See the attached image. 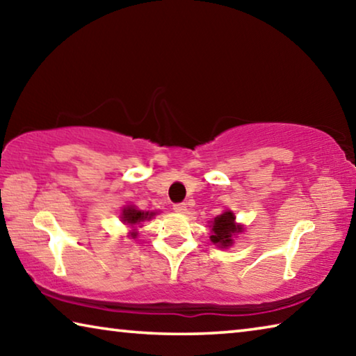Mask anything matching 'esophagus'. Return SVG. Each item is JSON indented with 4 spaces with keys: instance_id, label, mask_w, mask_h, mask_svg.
Returning a JSON list of instances; mask_svg holds the SVG:
<instances>
[{
    "instance_id": "esophagus-1",
    "label": "esophagus",
    "mask_w": 356,
    "mask_h": 356,
    "mask_svg": "<svg viewBox=\"0 0 356 356\" xmlns=\"http://www.w3.org/2000/svg\"><path fill=\"white\" fill-rule=\"evenodd\" d=\"M186 204L185 202H179V204H174V210H176V212H179V213H185L186 212Z\"/></svg>"
}]
</instances>
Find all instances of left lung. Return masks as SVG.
<instances>
[{
    "label": "left lung",
    "mask_w": 356,
    "mask_h": 356,
    "mask_svg": "<svg viewBox=\"0 0 356 356\" xmlns=\"http://www.w3.org/2000/svg\"><path fill=\"white\" fill-rule=\"evenodd\" d=\"M236 216H234L232 212H225L216 216L212 222V240L213 243H216L220 248H226V246L232 245V236H236L237 232L242 231V227L237 226L236 222Z\"/></svg>",
    "instance_id": "obj_1"
}]
</instances>
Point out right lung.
Instances as JSON below:
<instances>
[{"label":"right lung","instance_id":"obj_1","mask_svg":"<svg viewBox=\"0 0 356 356\" xmlns=\"http://www.w3.org/2000/svg\"><path fill=\"white\" fill-rule=\"evenodd\" d=\"M155 213L154 212H141V210H136L135 207H127L124 209L122 212V221L127 222L130 226L140 225L144 220H150ZM131 237H136V232L131 234Z\"/></svg>","mask_w":356,"mask_h":356}]
</instances>
